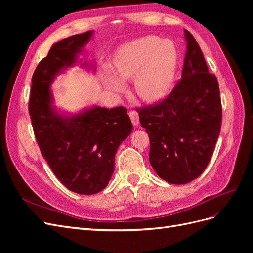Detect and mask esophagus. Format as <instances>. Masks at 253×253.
Wrapping results in <instances>:
<instances>
[{
  "instance_id": "1",
  "label": "esophagus",
  "mask_w": 253,
  "mask_h": 253,
  "mask_svg": "<svg viewBox=\"0 0 253 253\" xmlns=\"http://www.w3.org/2000/svg\"><path fill=\"white\" fill-rule=\"evenodd\" d=\"M128 116H129V118H131L132 124H133L134 126H138V124H139L138 113H137V112L134 111V110H131V111H128Z\"/></svg>"
}]
</instances>
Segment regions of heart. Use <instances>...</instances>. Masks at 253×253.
Segmentation results:
<instances>
[{
	"mask_svg": "<svg viewBox=\"0 0 253 253\" xmlns=\"http://www.w3.org/2000/svg\"><path fill=\"white\" fill-rule=\"evenodd\" d=\"M168 50L167 51L166 49ZM176 66V53L157 36H145L122 47L114 62L116 77L108 78V86L122 93L120 80L133 78L136 94L145 101H155L166 95L172 83Z\"/></svg>",
	"mask_w": 253,
	"mask_h": 253,
	"instance_id": "b5f03b06",
	"label": "heart"
}]
</instances>
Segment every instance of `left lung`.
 Masks as SVG:
<instances>
[{
	"mask_svg": "<svg viewBox=\"0 0 253 253\" xmlns=\"http://www.w3.org/2000/svg\"><path fill=\"white\" fill-rule=\"evenodd\" d=\"M181 79L162 101L136 111L149 134V158L160 178L175 185L197 178L212 157L221 126V101L200 45L188 30Z\"/></svg>",
	"mask_w": 253,
	"mask_h": 253,
	"instance_id": "1",
	"label": "left lung"
}]
</instances>
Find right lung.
<instances>
[{"mask_svg":"<svg viewBox=\"0 0 253 253\" xmlns=\"http://www.w3.org/2000/svg\"><path fill=\"white\" fill-rule=\"evenodd\" d=\"M91 34L89 30L74 35L52 45L34 72L28 104L42 156L62 185L84 195L108 186L116 151L133 128L124 106L111 110L95 106L71 118L59 116L51 109L49 85L53 77L75 63Z\"/></svg>","mask_w":253,"mask_h":253,"instance_id":"add662e5","label":"right lung"}]
</instances>
